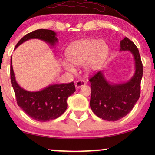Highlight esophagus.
I'll return each mask as SVG.
<instances>
[{
    "instance_id": "obj_1",
    "label": "esophagus",
    "mask_w": 155,
    "mask_h": 155,
    "mask_svg": "<svg viewBox=\"0 0 155 155\" xmlns=\"http://www.w3.org/2000/svg\"><path fill=\"white\" fill-rule=\"evenodd\" d=\"M85 84H86L85 81H84V80H78V81L75 82V87L77 88V89H78V88L81 87H82V86L85 85Z\"/></svg>"
}]
</instances>
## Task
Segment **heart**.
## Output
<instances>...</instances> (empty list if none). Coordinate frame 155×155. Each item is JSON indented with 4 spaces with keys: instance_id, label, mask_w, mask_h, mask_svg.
<instances>
[{
    "instance_id": "heart-1",
    "label": "heart",
    "mask_w": 155,
    "mask_h": 155,
    "mask_svg": "<svg viewBox=\"0 0 155 155\" xmlns=\"http://www.w3.org/2000/svg\"><path fill=\"white\" fill-rule=\"evenodd\" d=\"M109 48L103 40L92 38L84 39L74 42L66 50L67 60L61 61L63 67L70 73H75L74 65H82L87 73L99 71L107 60Z\"/></svg>"
}]
</instances>
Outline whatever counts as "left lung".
Listing matches in <instances>:
<instances>
[{"instance_id":"left-lung-1","label":"left lung","mask_w":155,"mask_h":155,"mask_svg":"<svg viewBox=\"0 0 155 155\" xmlns=\"http://www.w3.org/2000/svg\"><path fill=\"white\" fill-rule=\"evenodd\" d=\"M120 51H129L135 61V73L124 83H109L102 71L90 78V107L98 117L116 121L126 116L138 100L143 77V63L135 44L125 37L120 42Z\"/></svg>"}]
</instances>
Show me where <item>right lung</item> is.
<instances>
[{"label": "right lung", "mask_w": 155, "mask_h": 155, "mask_svg": "<svg viewBox=\"0 0 155 155\" xmlns=\"http://www.w3.org/2000/svg\"><path fill=\"white\" fill-rule=\"evenodd\" d=\"M31 39H38L54 46L58 39L56 33L50 29H37L24 36L15 48ZM10 80L19 107L33 119L38 121H48L56 119L67 109V99L75 92L74 82L68 84H55L37 92H29L21 87L17 82L10 59Z\"/></svg>", "instance_id": "right-lung-1"}]
</instances>
